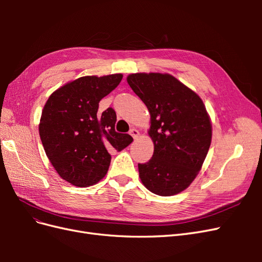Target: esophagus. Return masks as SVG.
<instances>
[{
  "instance_id": "34e87169",
  "label": "esophagus",
  "mask_w": 262,
  "mask_h": 262,
  "mask_svg": "<svg viewBox=\"0 0 262 262\" xmlns=\"http://www.w3.org/2000/svg\"><path fill=\"white\" fill-rule=\"evenodd\" d=\"M131 136H132V138L133 139H137V138H139V136H140V133H139V131L137 130V129H134V128H132L131 130H130V132H129Z\"/></svg>"
}]
</instances>
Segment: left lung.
<instances>
[{"label": "left lung", "mask_w": 262, "mask_h": 262, "mask_svg": "<svg viewBox=\"0 0 262 262\" xmlns=\"http://www.w3.org/2000/svg\"><path fill=\"white\" fill-rule=\"evenodd\" d=\"M126 81L150 115L154 153L147 163L138 165L142 182L163 196L184 191L211 145L212 125L202 99L170 74L136 73Z\"/></svg>", "instance_id": "left-lung-1"}]
</instances>
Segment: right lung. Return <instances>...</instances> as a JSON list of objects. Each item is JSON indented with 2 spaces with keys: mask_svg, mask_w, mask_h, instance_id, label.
<instances>
[{
  "mask_svg": "<svg viewBox=\"0 0 262 262\" xmlns=\"http://www.w3.org/2000/svg\"><path fill=\"white\" fill-rule=\"evenodd\" d=\"M122 74L83 76L53 92L43 107L39 134L45 152L62 179L90 187L105 177L112 155L133 141L115 130L113 108L98 115L99 101L113 92Z\"/></svg>",
  "mask_w": 262,
  "mask_h": 262,
  "instance_id": "add662e5",
  "label": "right lung"
}]
</instances>
